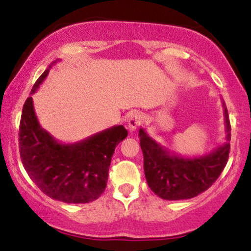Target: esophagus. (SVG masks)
Wrapping results in <instances>:
<instances>
[{"instance_id":"1","label":"esophagus","mask_w":251,"mask_h":251,"mask_svg":"<svg viewBox=\"0 0 251 251\" xmlns=\"http://www.w3.org/2000/svg\"><path fill=\"white\" fill-rule=\"evenodd\" d=\"M142 120H143L142 113L132 112L130 114V117H128V120H127V126H128V128H130V131L136 130V128L140 125Z\"/></svg>"}]
</instances>
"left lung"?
<instances>
[{
    "instance_id": "left-lung-1",
    "label": "left lung",
    "mask_w": 251,
    "mask_h": 251,
    "mask_svg": "<svg viewBox=\"0 0 251 251\" xmlns=\"http://www.w3.org/2000/svg\"><path fill=\"white\" fill-rule=\"evenodd\" d=\"M226 142L202 156L183 157L151 138L143 127L139 130L140 148L144 156L147 182L157 197L164 200L191 199L216 182L227 163L231 126L223 101Z\"/></svg>"
}]
</instances>
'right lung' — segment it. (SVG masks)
<instances>
[{
    "instance_id": "1",
    "label": "right lung",
    "mask_w": 251,
    "mask_h": 251,
    "mask_svg": "<svg viewBox=\"0 0 251 251\" xmlns=\"http://www.w3.org/2000/svg\"><path fill=\"white\" fill-rule=\"evenodd\" d=\"M57 60L37 79L31 95ZM126 137L127 130L117 125L79 142L60 143L40 126L29 96L21 114L19 149L27 174L41 192L58 201L87 203L103 193L115 147Z\"/></svg>"
}]
</instances>
